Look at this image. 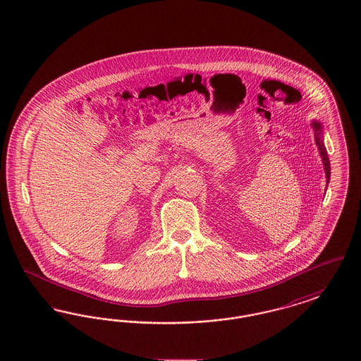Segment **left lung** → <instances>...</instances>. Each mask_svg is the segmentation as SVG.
<instances>
[{
  "mask_svg": "<svg viewBox=\"0 0 361 361\" xmlns=\"http://www.w3.org/2000/svg\"><path fill=\"white\" fill-rule=\"evenodd\" d=\"M311 127L314 130V137H315V143L318 146L319 150V155L322 158V164H324V169H325V176H326V184L330 181V161L327 157L326 147L324 143V127L322 123L318 121H311Z\"/></svg>",
  "mask_w": 361,
  "mask_h": 361,
  "instance_id": "1",
  "label": "left lung"
}]
</instances>
